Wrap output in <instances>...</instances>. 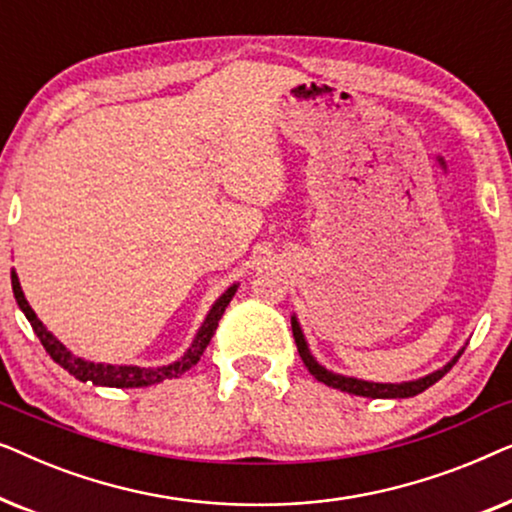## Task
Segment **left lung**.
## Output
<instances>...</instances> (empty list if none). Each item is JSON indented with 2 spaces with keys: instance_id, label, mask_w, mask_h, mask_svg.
Listing matches in <instances>:
<instances>
[{
  "instance_id": "obj_1",
  "label": "left lung",
  "mask_w": 512,
  "mask_h": 512,
  "mask_svg": "<svg viewBox=\"0 0 512 512\" xmlns=\"http://www.w3.org/2000/svg\"><path fill=\"white\" fill-rule=\"evenodd\" d=\"M291 331H293V340H296L300 359H303L307 370H310V373L317 377L319 382H324L326 387L345 391V394L363 396V398H410V396L422 394V391L429 389L431 384H436L440 377H445V373H450V368L459 361V356L464 354V349H466V347H461L459 352L454 354L452 359L447 361L443 368L433 370V373L419 377V380L396 382V384L394 382H368V380H359V377H349V375L333 373V370H328L326 366H321V363L314 359V354L310 352V345H307V340H305V335H303V328H300V321L296 319V314H291Z\"/></svg>"
}]
</instances>
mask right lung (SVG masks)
Listing matches in <instances>:
<instances>
[{
  "instance_id": "right-lung-1",
  "label": "right lung",
  "mask_w": 512,
  "mask_h": 512,
  "mask_svg": "<svg viewBox=\"0 0 512 512\" xmlns=\"http://www.w3.org/2000/svg\"><path fill=\"white\" fill-rule=\"evenodd\" d=\"M11 286H13V296H16V303L23 314L30 321L34 333H37V338L41 340V345L48 354H51V359L58 363L67 370L69 375H74L76 380L81 382H93L97 387H116V389H128V387H151V384H160L165 380H174V377L184 375L186 370H191L195 363L200 361L202 352H205L209 340H212V335L216 331V326H219V319L223 317V312H226V307L230 300H233L237 286L240 284H233L228 286L226 291L221 293L219 298H216V303L212 305V310L207 312L205 321H202V326L198 328V333H195V338L191 342V347L186 349L184 356L177 361L167 363V366H156V368H142V366H114V363H95V361H88V359H81V356H76L69 352V349L62 345V342L55 338V335L48 331V328L41 324L37 314L27 303L25 293H23V286H20V279L16 275V270H11Z\"/></svg>"
}]
</instances>
